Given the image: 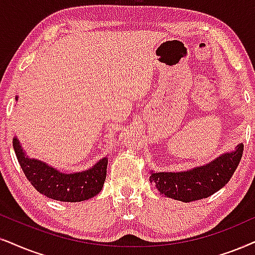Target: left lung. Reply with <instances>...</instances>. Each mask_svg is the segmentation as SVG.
Returning <instances> with one entry per match:
<instances>
[{
  "label": "left lung",
  "instance_id": "left-lung-1",
  "mask_svg": "<svg viewBox=\"0 0 255 255\" xmlns=\"http://www.w3.org/2000/svg\"><path fill=\"white\" fill-rule=\"evenodd\" d=\"M244 144L239 143L234 150L222 153L206 165L181 172H159L150 170L149 181L167 198L191 202L213 195L226 186L233 175L241 156Z\"/></svg>",
  "mask_w": 255,
  "mask_h": 255
}]
</instances>
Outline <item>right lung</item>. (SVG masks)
Instances as JSON below:
<instances>
[{"mask_svg":"<svg viewBox=\"0 0 255 255\" xmlns=\"http://www.w3.org/2000/svg\"><path fill=\"white\" fill-rule=\"evenodd\" d=\"M15 100H18L17 95ZM12 147L25 178L37 192L47 198L63 202H80L94 198L104 187L107 175L108 155L82 172L64 173L43 161L29 157L17 136L12 138Z\"/></svg>","mask_w":255,"mask_h":255,"instance_id":"1","label":"right lung"}]
</instances>
